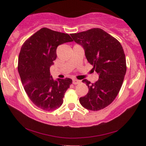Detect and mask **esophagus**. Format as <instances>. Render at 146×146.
<instances>
[{"label":"esophagus","mask_w":146,"mask_h":146,"mask_svg":"<svg viewBox=\"0 0 146 146\" xmlns=\"http://www.w3.org/2000/svg\"><path fill=\"white\" fill-rule=\"evenodd\" d=\"M80 80H73L72 81V83L74 84H78L80 83Z\"/></svg>","instance_id":"1"}]
</instances>
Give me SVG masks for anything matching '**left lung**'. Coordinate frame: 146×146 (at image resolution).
<instances>
[{
	"mask_svg": "<svg viewBox=\"0 0 146 146\" xmlns=\"http://www.w3.org/2000/svg\"><path fill=\"white\" fill-rule=\"evenodd\" d=\"M70 36L82 46L87 60L99 75L95 83L83 80L89 90L80 98V103L89 110H100L114 100L122 85L126 72L123 48L116 38L98 28Z\"/></svg>",
	"mask_w": 146,
	"mask_h": 146,
	"instance_id": "obj_1",
	"label": "left lung"
}]
</instances>
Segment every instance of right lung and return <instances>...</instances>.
Here are the masks:
<instances>
[{
    "mask_svg": "<svg viewBox=\"0 0 146 146\" xmlns=\"http://www.w3.org/2000/svg\"><path fill=\"white\" fill-rule=\"evenodd\" d=\"M73 41L69 35L42 28L22 46L18 70L24 89L34 104L46 111L55 110L63 103L70 78L54 80L50 67L56 58V48Z\"/></svg>",
    "mask_w": 146,
    "mask_h": 146,
    "instance_id": "add662e5",
    "label": "right lung"
}]
</instances>
